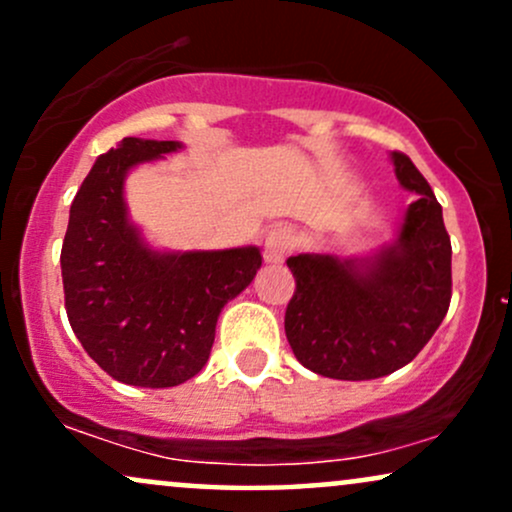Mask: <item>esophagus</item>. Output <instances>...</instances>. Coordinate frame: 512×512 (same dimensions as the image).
I'll return each mask as SVG.
<instances>
[{"mask_svg":"<svg viewBox=\"0 0 512 512\" xmlns=\"http://www.w3.org/2000/svg\"><path fill=\"white\" fill-rule=\"evenodd\" d=\"M293 245H296V233H293L291 228H274L267 236V240H264V260L272 264L284 262L286 255L293 250Z\"/></svg>","mask_w":512,"mask_h":512,"instance_id":"esophagus-1","label":"esophagus"}]
</instances>
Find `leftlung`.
<instances>
[{
	"label": "left lung",
	"mask_w": 512,
	"mask_h": 512,
	"mask_svg": "<svg viewBox=\"0 0 512 512\" xmlns=\"http://www.w3.org/2000/svg\"><path fill=\"white\" fill-rule=\"evenodd\" d=\"M399 185L416 192L399 236L368 260L296 255L286 339L305 368L334 380H373L407 366L450 308L452 248L431 185L392 151Z\"/></svg>",
	"instance_id": "obj_1"
}]
</instances>
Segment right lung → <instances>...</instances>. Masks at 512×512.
I'll list each match as a JSON object with an SVG mask.
<instances>
[{
  "label": "right lung",
  "instance_id": "add662e5",
  "mask_svg": "<svg viewBox=\"0 0 512 512\" xmlns=\"http://www.w3.org/2000/svg\"><path fill=\"white\" fill-rule=\"evenodd\" d=\"M180 142L125 137L81 182L62 243L64 308L86 354L125 385L195 378L221 308L255 279L257 248L156 252L127 219L125 175Z\"/></svg>",
  "mask_w": 512,
  "mask_h": 512
}]
</instances>
